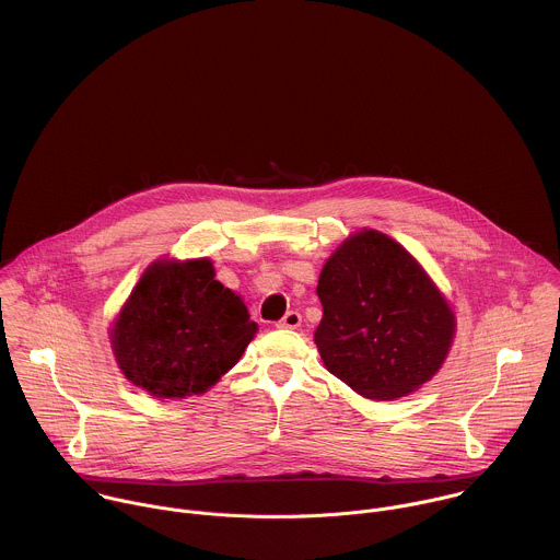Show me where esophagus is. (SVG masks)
Instances as JSON below:
<instances>
[{
  "instance_id": "1",
  "label": "esophagus",
  "mask_w": 560,
  "mask_h": 560,
  "mask_svg": "<svg viewBox=\"0 0 560 560\" xmlns=\"http://www.w3.org/2000/svg\"><path fill=\"white\" fill-rule=\"evenodd\" d=\"M276 325L282 329H298L302 325V315L298 311H289Z\"/></svg>"
}]
</instances>
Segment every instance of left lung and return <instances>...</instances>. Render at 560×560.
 <instances>
[{"mask_svg": "<svg viewBox=\"0 0 560 560\" xmlns=\"http://www.w3.org/2000/svg\"><path fill=\"white\" fill-rule=\"evenodd\" d=\"M317 295L320 360L358 395L399 399L444 364L455 315L420 262L388 235L364 229L342 241L320 269Z\"/></svg>", "mask_w": 560, "mask_h": 560, "instance_id": "1", "label": "left lung"}]
</instances>
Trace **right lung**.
Returning <instances> with one entry per match:
<instances>
[{
  "label": "right lung",
  "mask_w": 560,
  "mask_h": 560,
  "mask_svg": "<svg viewBox=\"0 0 560 560\" xmlns=\"http://www.w3.org/2000/svg\"><path fill=\"white\" fill-rule=\"evenodd\" d=\"M256 329L209 258L155 260L112 327V349L133 386L158 399H185L229 373Z\"/></svg>",
  "instance_id": "1"
}]
</instances>
